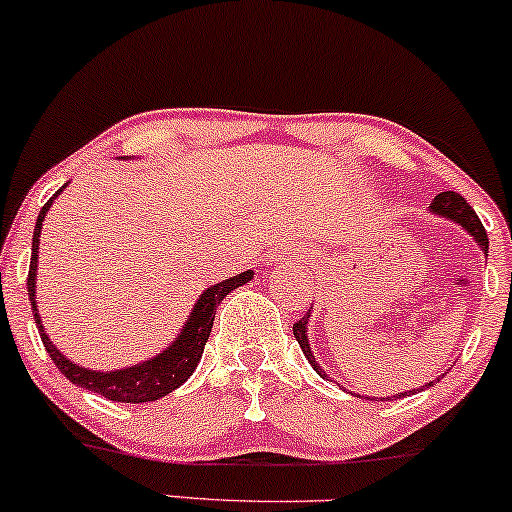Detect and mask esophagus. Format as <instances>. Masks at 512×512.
Instances as JSON below:
<instances>
[{
    "mask_svg": "<svg viewBox=\"0 0 512 512\" xmlns=\"http://www.w3.org/2000/svg\"><path fill=\"white\" fill-rule=\"evenodd\" d=\"M297 260H302V262H304V255H297Z\"/></svg>",
    "mask_w": 512,
    "mask_h": 512,
    "instance_id": "esophagus-1",
    "label": "esophagus"
}]
</instances>
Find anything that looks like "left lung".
I'll use <instances>...</instances> for the list:
<instances>
[{"label": "left lung", "mask_w": 512, "mask_h": 512, "mask_svg": "<svg viewBox=\"0 0 512 512\" xmlns=\"http://www.w3.org/2000/svg\"><path fill=\"white\" fill-rule=\"evenodd\" d=\"M430 210L435 212V215H442V217H446V219H451V222H456V224H461L465 231H468V234L475 238L477 241V245H480L482 248V252L484 255H487V250H489V238H487V231H484V226H482V222H480V217L475 215V210L470 208L468 205V200H465L461 193H456V191H444V193H437L435 196V200H432L430 203ZM309 312H312V309H309ZM309 312H307V316H302L300 321L297 323H293V335H295V340L300 342V347H302V354L304 357H307V361L309 364L314 366V371L321 375V378H326V371H323V368L316 364L314 361V354H312V349H309V340H307V323H309ZM437 380H432V383H428V385H423L420 387V390H428V387H432L435 385ZM413 392V390H411ZM411 392H399L397 397H409ZM385 399V397H383Z\"/></svg>", "instance_id": "left-lung-1"}]
</instances>
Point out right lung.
Listing matches in <instances>:
<instances>
[{
	"label": "right lung",
	"mask_w": 512,
	"mask_h": 512,
	"mask_svg": "<svg viewBox=\"0 0 512 512\" xmlns=\"http://www.w3.org/2000/svg\"><path fill=\"white\" fill-rule=\"evenodd\" d=\"M66 189V186H63ZM58 189L51 196L44 208L40 210V217L35 222V234H32V255H30V271H28V297L32 304V316H35L37 328H40V338L44 349L49 352L51 361H54L58 371H61L73 385H80L84 390L101 394V397L111 401H122V404H141V401H155L172 390H177L181 383L189 380V375L196 371L200 357H203L205 342L210 338L212 321H215V312L219 302L224 300L231 290H236L243 283H248L252 276V269L243 271V274L226 278L222 283H215L198 297L196 307H193L191 319L184 323L181 333L174 338V342L153 359L141 361V364L120 368V371H89V368L77 366L75 361L66 359V354L58 352V347L49 340L47 331H44L40 314H37V300H35V274H37V250H40V231L42 222L47 217L51 203L61 196Z\"/></svg>",
	"instance_id": "add662e5"
}]
</instances>
